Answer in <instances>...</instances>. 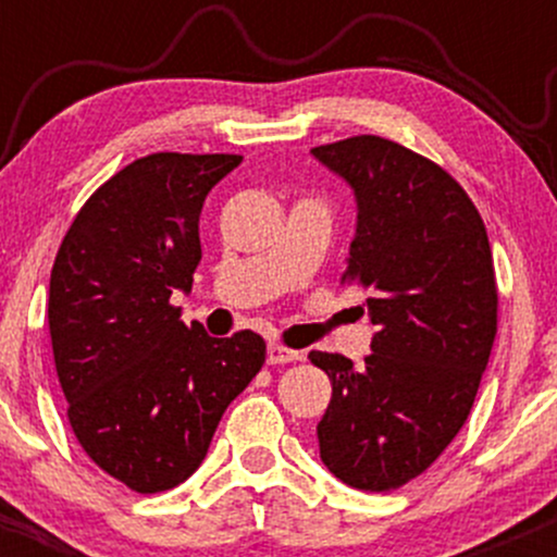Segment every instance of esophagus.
<instances>
[{
  "instance_id": "1",
  "label": "esophagus",
  "mask_w": 557,
  "mask_h": 557,
  "mask_svg": "<svg viewBox=\"0 0 557 557\" xmlns=\"http://www.w3.org/2000/svg\"><path fill=\"white\" fill-rule=\"evenodd\" d=\"M290 361H300L298 350L285 348V345L280 343L267 345V363H290Z\"/></svg>"
}]
</instances>
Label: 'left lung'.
Masks as SVG:
<instances>
[{
    "label": "left lung",
    "mask_w": 557,
    "mask_h": 557,
    "mask_svg": "<svg viewBox=\"0 0 557 557\" xmlns=\"http://www.w3.org/2000/svg\"><path fill=\"white\" fill-rule=\"evenodd\" d=\"M354 188L343 283L369 293L363 367L311 350L332 382L319 456L356 490H398L437 461L474 406L497 332L492 251L474 201L432 159L380 136L311 149Z\"/></svg>",
    "instance_id": "left-lung-1"
}]
</instances>
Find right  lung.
<instances>
[{
    "label": "right lung",
    "mask_w": 557,
    "mask_h": 557,
    "mask_svg": "<svg viewBox=\"0 0 557 557\" xmlns=\"http://www.w3.org/2000/svg\"><path fill=\"white\" fill-rule=\"evenodd\" d=\"M238 154L140 157L83 203L49 280V335L86 456L151 495L201 466L225 408L264 363L251 330L209 337L170 304L201 261L203 198Z\"/></svg>",
    "instance_id": "1"
}]
</instances>
